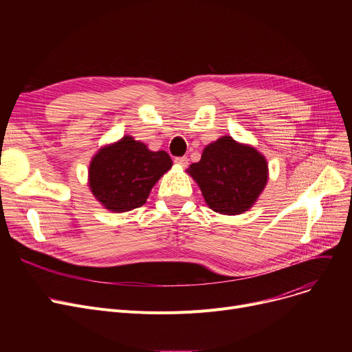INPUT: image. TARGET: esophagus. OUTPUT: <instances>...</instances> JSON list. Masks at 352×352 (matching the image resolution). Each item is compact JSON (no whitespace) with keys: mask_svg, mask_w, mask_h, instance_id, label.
<instances>
[{"mask_svg":"<svg viewBox=\"0 0 352 352\" xmlns=\"http://www.w3.org/2000/svg\"><path fill=\"white\" fill-rule=\"evenodd\" d=\"M174 162L179 166H187L188 165V158L187 157H175Z\"/></svg>","mask_w":352,"mask_h":352,"instance_id":"1","label":"esophagus"}]
</instances>
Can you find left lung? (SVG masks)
<instances>
[{
    "label": "left lung",
    "instance_id": "1",
    "mask_svg": "<svg viewBox=\"0 0 352 352\" xmlns=\"http://www.w3.org/2000/svg\"><path fill=\"white\" fill-rule=\"evenodd\" d=\"M188 173L211 210L236 215L247 211L264 190L268 166L255 148L226 135L206 146Z\"/></svg>",
    "mask_w": 352,
    "mask_h": 352
}]
</instances>
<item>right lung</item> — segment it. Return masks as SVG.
<instances>
[{
	"label": "right lung",
	"instance_id": "add662e5",
	"mask_svg": "<svg viewBox=\"0 0 352 352\" xmlns=\"http://www.w3.org/2000/svg\"><path fill=\"white\" fill-rule=\"evenodd\" d=\"M165 151H150L133 137L104 146L89 165V187L101 204L125 212L145 204L154 184L171 168Z\"/></svg>",
	"mask_w": 352,
	"mask_h": 352
}]
</instances>
